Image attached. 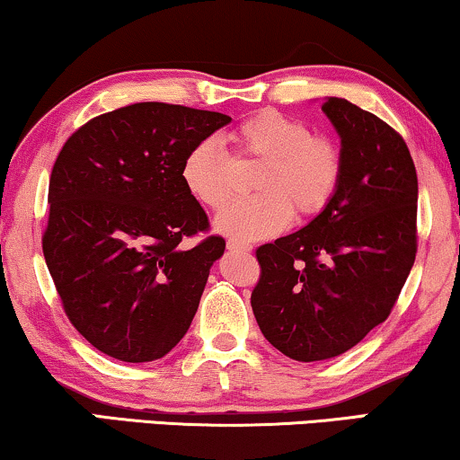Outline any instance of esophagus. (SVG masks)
Returning a JSON list of instances; mask_svg holds the SVG:
<instances>
[{
	"instance_id": "esophagus-1",
	"label": "esophagus",
	"mask_w": 460,
	"mask_h": 460,
	"mask_svg": "<svg viewBox=\"0 0 460 460\" xmlns=\"http://www.w3.org/2000/svg\"><path fill=\"white\" fill-rule=\"evenodd\" d=\"M253 249L247 243H236V241H228V251H236V253H249Z\"/></svg>"
}]
</instances>
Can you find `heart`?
<instances>
[{
  "instance_id": "obj_1",
  "label": "heart",
  "mask_w": 460,
  "mask_h": 460,
  "mask_svg": "<svg viewBox=\"0 0 460 460\" xmlns=\"http://www.w3.org/2000/svg\"><path fill=\"white\" fill-rule=\"evenodd\" d=\"M236 159H260L253 190L216 217L219 234L253 243L280 234L297 219L318 216L331 203L343 178V150L329 136L279 111H260L230 134ZM181 184L207 209H222L234 192V165L216 137L188 150L180 167Z\"/></svg>"
}]
</instances>
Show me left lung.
Listing matches in <instances>:
<instances>
[{
    "mask_svg": "<svg viewBox=\"0 0 460 460\" xmlns=\"http://www.w3.org/2000/svg\"><path fill=\"white\" fill-rule=\"evenodd\" d=\"M343 178L305 228L255 251L251 307L263 337L299 362L329 360L385 323L417 255L419 181L404 137L373 112L326 98Z\"/></svg>",
    "mask_w": 460,
    "mask_h": 460,
    "instance_id": "1",
    "label": "left lung"
}]
</instances>
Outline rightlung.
Wrapping results in <instances>:
<instances>
[{"label":"right lung","instance_id":"1","mask_svg":"<svg viewBox=\"0 0 460 460\" xmlns=\"http://www.w3.org/2000/svg\"><path fill=\"white\" fill-rule=\"evenodd\" d=\"M232 119L165 102L104 112L75 131L49 175L43 257L68 320L102 354L153 362L186 335L222 236L181 184L188 150Z\"/></svg>","mask_w":460,"mask_h":460}]
</instances>
